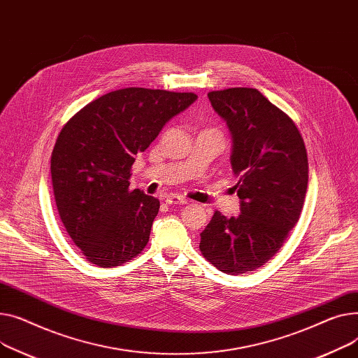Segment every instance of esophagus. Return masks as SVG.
<instances>
[{
  "instance_id": "obj_1",
  "label": "esophagus",
  "mask_w": 358,
  "mask_h": 358,
  "mask_svg": "<svg viewBox=\"0 0 358 358\" xmlns=\"http://www.w3.org/2000/svg\"><path fill=\"white\" fill-rule=\"evenodd\" d=\"M166 202L167 203H176V205H185L187 203V199L179 195H167L166 196Z\"/></svg>"
}]
</instances>
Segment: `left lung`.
Wrapping results in <instances>:
<instances>
[{
    "label": "left lung",
    "mask_w": 358,
    "mask_h": 358,
    "mask_svg": "<svg viewBox=\"0 0 358 358\" xmlns=\"http://www.w3.org/2000/svg\"><path fill=\"white\" fill-rule=\"evenodd\" d=\"M233 140L231 169L238 179L240 215L215 211L201 233L203 257L227 275H243L267 263L299 220L308 156L293 122L260 91L229 88L208 94Z\"/></svg>",
    "instance_id": "8db88e82"
}]
</instances>
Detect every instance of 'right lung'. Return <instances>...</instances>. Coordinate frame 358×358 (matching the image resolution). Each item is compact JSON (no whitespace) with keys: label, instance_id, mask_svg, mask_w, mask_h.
Wrapping results in <instances>:
<instances>
[{"label":"right lung","instance_id":"obj_1","mask_svg":"<svg viewBox=\"0 0 358 358\" xmlns=\"http://www.w3.org/2000/svg\"><path fill=\"white\" fill-rule=\"evenodd\" d=\"M191 92L124 88L99 96L62 129L50 171L60 220L88 262L113 267L149 243L159 199L130 189V169Z\"/></svg>","mask_w":358,"mask_h":358}]
</instances>
